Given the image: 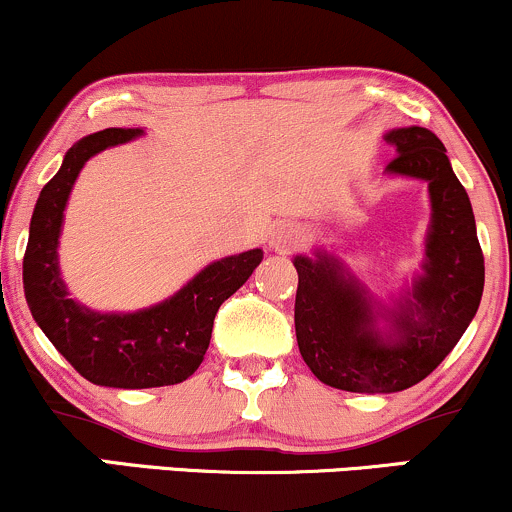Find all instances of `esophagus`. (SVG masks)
Returning <instances> with one entry per match:
<instances>
[{"label": "esophagus", "instance_id": "34e87169", "mask_svg": "<svg viewBox=\"0 0 512 512\" xmlns=\"http://www.w3.org/2000/svg\"><path fill=\"white\" fill-rule=\"evenodd\" d=\"M301 240H303V233L298 231V228H286L284 233H279V236L272 240V248L281 250V252H289L296 248V245H301Z\"/></svg>", "mask_w": 512, "mask_h": 512}]
</instances>
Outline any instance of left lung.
Listing matches in <instances>:
<instances>
[{"label":"left lung","instance_id":"8db88e82","mask_svg":"<svg viewBox=\"0 0 512 512\" xmlns=\"http://www.w3.org/2000/svg\"><path fill=\"white\" fill-rule=\"evenodd\" d=\"M397 156L387 173L428 182L433 221L426 274L380 332L373 305L356 281L325 255L296 257V339L315 378L346 392H399L421 383L455 349L484 291V252L467 190L452 173L445 146L431 129L387 134Z\"/></svg>","mask_w":512,"mask_h":512}]
</instances>
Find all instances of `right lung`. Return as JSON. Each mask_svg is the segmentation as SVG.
Here are the masks:
<instances>
[{"label":"right lung","mask_w":512,"mask_h":512,"mask_svg":"<svg viewBox=\"0 0 512 512\" xmlns=\"http://www.w3.org/2000/svg\"><path fill=\"white\" fill-rule=\"evenodd\" d=\"M137 134L142 129L110 127L88 134L67 151L62 168L40 192L23 255V291L45 337L93 385L125 390L175 385L190 378L207 354L221 303L262 262V250L223 257L173 298L129 315L91 313L67 298L57 269V238L76 175L98 151L125 144Z\"/></svg>","instance_id":"add662e5"}]
</instances>
